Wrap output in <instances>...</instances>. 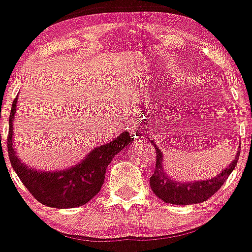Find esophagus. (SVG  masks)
<instances>
[{
	"mask_svg": "<svg viewBox=\"0 0 252 252\" xmlns=\"http://www.w3.org/2000/svg\"><path fill=\"white\" fill-rule=\"evenodd\" d=\"M133 136H135V138L140 137L141 136V128L140 127H136L135 130H133Z\"/></svg>",
	"mask_w": 252,
	"mask_h": 252,
	"instance_id": "esophagus-1",
	"label": "esophagus"
}]
</instances>
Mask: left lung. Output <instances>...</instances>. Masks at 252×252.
I'll list each match as a JSON object with an SVG mask.
<instances>
[{
  "label": "left lung",
  "mask_w": 252,
  "mask_h": 252,
  "mask_svg": "<svg viewBox=\"0 0 252 252\" xmlns=\"http://www.w3.org/2000/svg\"><path fill=\"white\" fill-rule=\"evenodd\" d=\"M148 141L155 146L156 153V167L155 173L150 178V186L153 193L163 202L176 205H189L195 203H203L210 196L214 195L220 189V187L226 182L227 177L231 174L239 160L240 151H238L234 159L225 167L218 176L204 181H190L179 182L169 177L166 173L163 163V152L158 148L152 137H147ZM240 150V146H239Z\"/></svg>",
  "instance_id": "1"
}]
</instances>
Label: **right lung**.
I'll use <instances>...</instances> for the list:
<instances>
[{
    "mask_svg": "<svg viewBox=\"0 0 252 252\" xmlns=\"http://www.w3.org/2000/svg\"><path fill=\"white\" fill-rule=\"evenodd\" d=\"M17 100L12 104L9 115L8 157L17 176L30 193L43 205L52 208H76L86 204L100 191L104 184L106 168L115 156L132 141L131 133L124 131L110 142L93 148L80 162L59 171H39L20 159L14 150L13 122Z\"/></svg>",
    "mask_w": 252,
    "mask_h": 252,
    "instance_id": "right-lung-1",
    "label": "right lung"
}]
</instances>
